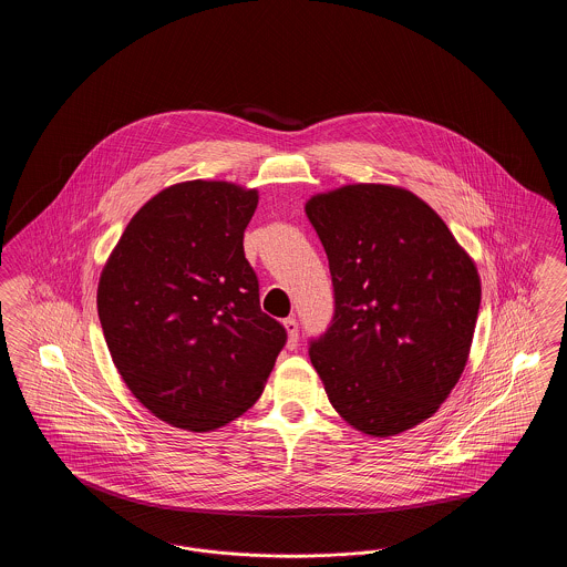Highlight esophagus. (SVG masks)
<instances>
[{
    "instance_id": "obj_1",
    "label": "esophagus",
    "mask_w": 567,
    "mask_h": 567,
    "mask_svg": "<svg viewBox=\"0 0 567 567\" xmlns=\"http://www.w3.org/2000/svg\"><path fill=\"white\" fill-rule=\"evenodd\" d=\"M282 324H285V331H287V347H289V349H296L297 340H299V324H297L293 317H291V319H285Z\"/></svg>"
}]
</instances>
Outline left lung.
Wrapping results in <instances>:
<instances>
[{
    "mask_svg": "<svg viewBox=\"0 0 567 567\" xmlns=\"http://www.w3.org/2000/svg\"><path fill=\"white\" fill-rule=\"evenodd\" d=\"M336 312L310 361L336 412L389 437L427 421L465 370L481 308L474 259L412 190L357 183L317 193Z\"/></svg>",
    "mask_w": 567,
    "mask_h": 567,
    "instance_id": "1",
    "label": "left lung"
}]
</instances>
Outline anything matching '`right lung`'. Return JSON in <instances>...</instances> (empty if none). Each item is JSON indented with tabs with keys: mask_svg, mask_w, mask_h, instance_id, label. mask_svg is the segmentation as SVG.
Here are the masks:
<instances>
[{
	"mask_svg": "<svg viewBox=\"0 0 567 567\" xmlns=\"http://www.w3.org/2000/svg\"><path fill=\"white\" fill-rule=\"evenodd\" d=\"M257 204V189L227 181L172 185L135 213L100 274L114 368L172 427L213 432L238 419L285 347L244 257Z\"/></svg>",
	"mask_w": 567,
	"mask_h": 567,
	"instance_id": "add662e5",
	"label": "right lung"
}]
</instances>
